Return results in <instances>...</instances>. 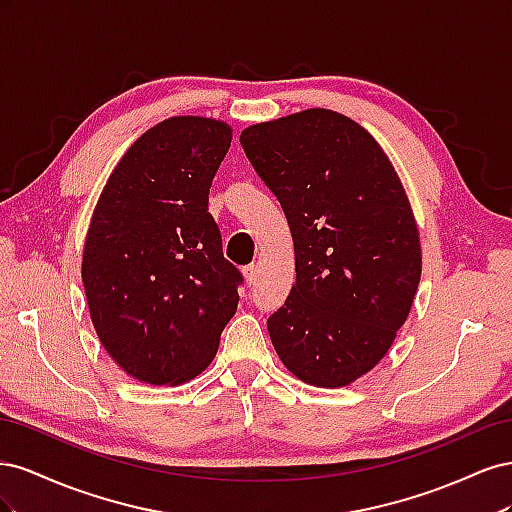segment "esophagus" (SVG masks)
I'll use <instances>...</instances> for the list:
<instances>
[{
    "label": "esophagus",
    "mask_w": 512,
    "mask_h": 512,
    "mask_svg": "<svg viewBox=\"0 0 512 512\" xmlns=\"http://www.w3.org/2000/svg\"><path fill=\"white\" fill-rule=\"evenodd\" d=\"M243 277H245V282L247 284H256V280H258V265H247V267H243Z\"/></svg>",
    "instance_id": "esophagus-1"
}]
</instances>
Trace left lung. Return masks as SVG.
Listing matches in <instances>:
<instances>
[{"instance_id": "1", "label": "left lung", "mask_w": 512, "mask_h": 512, "mask_svg": "<svg viewBox=\"0 0 512 512\" xmlns=\"http://www.w3.org/2000/svg\"><path fill=\"white\" fill-rule=\"evenodd\" d=\"M241 145L294 241L297 282L267 320L273 348L299 380L348 386L389 352L421 282L408 194L376 138L329 108L254 123Z\"/></svg>"}]
</instances>
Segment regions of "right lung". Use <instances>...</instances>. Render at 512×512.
I'll return each instance as SVG.
<instances>
[{
  "label": "right lung",
  "instance_id": "1",
  "mask_svg": "<svg viewBox=\"0 0 512 512\" xmlns=\"http://www.w3.org/2000/svg\"><path fill=\"white\" fill-rule=\"evenodd\" d=\"M232 141L226 121L179 115L123 153L83 250L89 316L128 376L177 386L209 367L243 282L222 254L209 188Z\"/></svg>",
  "mask_w": 512,
  "mask_h": 512
}]
</instances>
